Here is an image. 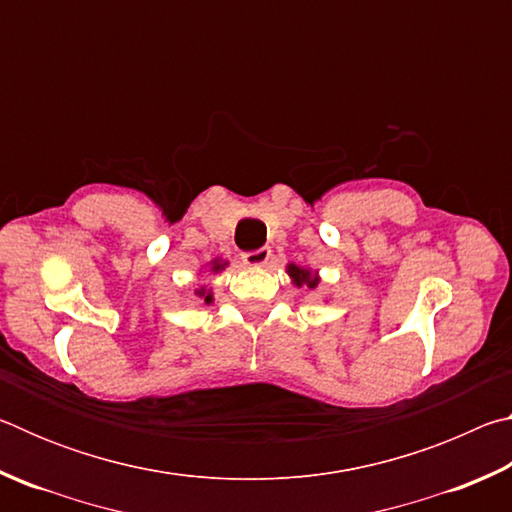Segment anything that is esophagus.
I'll use <instances>...</instances> for the list:
<instances>
[{
    "label": "esophagus",
    "instance_id": "esophagus-1",
    "mask_svg": "<svg viewBox=\"0 0 512 512\" xmlns=\"http://www.w3.org/2000/svg\"><path fill=\"white\" fill-rule=\"evenodd\" d=\"M268 259H271V248H268V246L250 250V253H244V262L248 266H264V264H268Z\"/></svg>",
    "mask_w": 512,
    "mask_h": 512
}]
</instances>
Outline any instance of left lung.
<instances>
[{
	"mask_svg": "<svg viewBox=\"0 0 512 512\" xmlns=\"http://www.w3.org/2000/svg\"><path fill=\"white\" fill-rule=\"evenodd\" d=\"M287 273L291 275V280L296 287H309V289H316L320 277L318 273L309 271V268H302V266H296V264H289L287 266Z\"/></svg>",
	"mask_w": 512,
	"mask_h": 512,
	"instance_id": "left-lung-1",
	"label": "left lung"
}]
</instances>
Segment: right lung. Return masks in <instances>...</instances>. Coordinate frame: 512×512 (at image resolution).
I'll list each match as a JSON object with an SVG mask.
<instances>
[{
	"label": "right lung",
	"mask_w": 512,
	"mask_h": 512,
	"mask_svg": "<svg viewBox=\"0 0 512 512\" xmlns=\"http://www.w3.org/2000/svg\"><path fill=\"white\" fill-rule=\"evenodd\" d=\"M225 266H228V262H223V259H212V262H210V271H212V273H221ZM196 296H198V298H203L205 302H212V293L207 291L205 287L196 289Z\"/></svg>",
	"instance_id": "add662e5"
}]
</instances>
